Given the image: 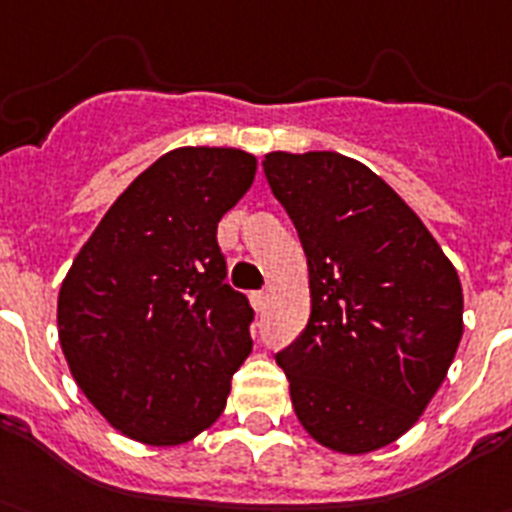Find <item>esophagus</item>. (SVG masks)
<instances>
[{"label":"esophagus","mask_w":512,"mask_h":512,"mask_svg":"<svg viewBox=\"0 0 512 512\" xmlns=\"http://www.w3.org/2000/svg\"><path fill=\"white\" fill-rule=\"evenodd\" d=\"M250 301H252V306H255L257 311L265 309V301H268V293H265V291H252V293H250Z\"/></svg>","instance_id":"1"}]
</instances>
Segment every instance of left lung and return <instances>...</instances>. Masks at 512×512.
Returning a JSON list of instances; mask_svg holds the SVG:
<instances>
[{
    "label": "left lung",
    "instance_id": "8db88e82",
    "mask_svg": "<svg viewBox=\"0 0 512 512\" xmlns=\"http://www.w3.org/2000/svg\"><path fill=\"white\" fill-rule=\"evenodd\" d=\"M262 170L309 265V322L275 353L293 410L322 446L376 451L415 425L446 379L464 332L459 275L366 164L275 151Z\"/></svg>",
    "mask_w": 512,
    "mask_h": 512
}]
</instances>
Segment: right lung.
Wrapping results in <instances>:
<instances>
[{
    "label": "right lung",
    "instance_id": "right-lung-1",
    "mask_svg": "<svg viewBox=\"0 0 512 512\" xmlns=\"http://www.w3.org/2000/svg\"><path fill=\"white\" fill-rule=\"evenodd\" d=\"M255 170L239 149L164 154L102 216L61 286L71 373L136 441L177 446L206 430L250 355L255 309L226 283L216 229Z\"/></svg>",
    "mask_w": 512,
    "mask_h": 512
}]
</instances>
